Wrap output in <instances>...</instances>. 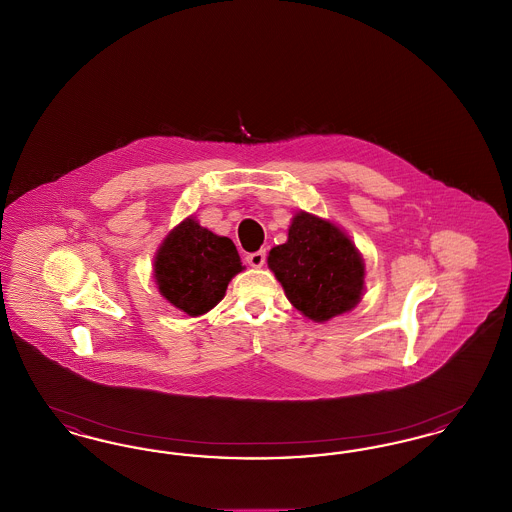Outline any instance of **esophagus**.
I'll use <instances>...</instances> for the list:
<instances>
[{"label": "esophagus", "mask_w": 512, "mask_h": 512, "mask_svg": "<svg viewBox=\"0 0 512 512\" xmlns=\"http://www.w3.org/2000/svg\"><path fill=\"white\" fill-rule=\"evenodd\" d=\"M265 259H267V251L265 249H259V251H253V253H249L247 257H245V261H247V265L249 267H263L265 265Z\"/></svg>", "instance_id": "34e87169"}]
</instances>
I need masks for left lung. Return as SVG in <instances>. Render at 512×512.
I'll return each instance as SVG.
<instances>
[{"label": "left lung", "mask_w": 512, "mask_h": 512, "mask_svg": "<svg viewBox=\"0 0 512 512\" xmlns=\"http://www.w3.org/2000/svg\"><path fill=\"white\" fill-rule=\"evenodd\" d=\"M293 307L317 322L351 311L363 293L365 263L355 245L328 220L297 213L288 242L268 253Z\"/></svg>", "instance_id": "obj_1"}]
</instances>
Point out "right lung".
I'll list each match as a JSON object with an SVG mask.
<instances>
[{"instance_id":"add662e5","label":"right lung","mask_w":512,"mask_h":512,"mask_svg":"<svg viewBox=\"0 0 512 512\" xmlns=\"http://www.w3.org/2000/svg\"><path fill=\"white\" fill-rule=\"evenodd\" d=\"M240 270L234 242L199 226L194 219L178 224L155 257L159 292L190 317L213 309Z\"/></svg>"}]
</instances>
